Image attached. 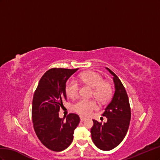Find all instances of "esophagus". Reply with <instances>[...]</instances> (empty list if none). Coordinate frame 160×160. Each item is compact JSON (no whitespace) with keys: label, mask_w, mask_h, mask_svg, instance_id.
<instances>
[{"label":"esophagus","mask_w":160,"mask_h":160,"mask_svg":"<svg viewBox=\"0 0 160 160\" xmlns=\"http://www.w3.org/2000/svg\"><path fill=\"white\" fill-rule=\"evenodd\" d=\"M86 119V118H85V117H82V116H80V121L82 122V121H85Z\"/></svg>","instance_id":"obj_1"}]
</instances>
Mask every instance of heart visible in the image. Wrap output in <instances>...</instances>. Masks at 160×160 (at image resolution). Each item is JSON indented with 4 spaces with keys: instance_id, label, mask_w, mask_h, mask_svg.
<instances>
[{
    "instance_id": "heart-1",
    "label": "heart",
    "mask_w": 160,
    "mask_h": 160,
    "mask_svg": "<svg viewBox=\"0 0 160 160\" xmlns=\"http://www.w3.org/2000/svg\"><path fill=\"white\" fill-rule=\"evenodd\" d=\"M81 82L92 88V95L98 102L104 103L111 98L112 89L111 83L108 81L102 80V76L94 72H86L79 76ZM79 92V85L76 81L68 82L66 86V92L70 98L78 97ZM97 108L94 100L80 99L74 106V109L82 115H88Z\"/></svg>"
}]
</instances>
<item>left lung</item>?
Wrapping results in <instances>:
<instances>
[{"label":"left lung","mask_w":160,"mask_h":160,"mask_svg":"<svg viewBox=\"0 0 160 160\" xmlns=\"http://www.w3.org/2000/svg\"><path fill=\"white\" fill-rule=\"evenodd\" d=\"M105 68L113 76L115 92L102 114L107 121L102 123L93 120L90 133L93 143L98 149L109 151L125 138L129 126L131 109L128 96L121 80L109 68Z\"/></svg>","instance_id":"obj_1"}]
</instances>
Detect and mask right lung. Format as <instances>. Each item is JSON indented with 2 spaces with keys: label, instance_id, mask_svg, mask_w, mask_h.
<instances>
[{
  "label": "right lung",
  "instance_id": "right-lung-1",
  "mask_svg": "<svg viewBox=\"0 0 160 160\" xmlns=\"http://www.w3.org/2000/svg\"><path fill=\"white\" fill-rule=\"evenodd\" d=\"M78 70L52 68L40 79L33 95L32 120L38 138L45 147L61 152L72 143L74 132L80 122L76 114L59 117V111L66 100V86L68 78Z\"/></svg>",
  "mask_w": 160,
  "mask_h": 160
}]
</instances>
